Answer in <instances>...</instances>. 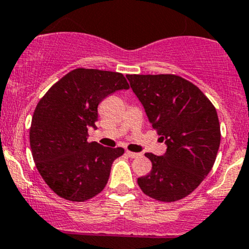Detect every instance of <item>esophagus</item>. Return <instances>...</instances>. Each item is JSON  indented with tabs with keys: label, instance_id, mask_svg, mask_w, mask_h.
I'll list each match as a JSON object with an SVG mask.
<instances>
[{
	"label": "esophagus",
	"instance_id": "obj_1",
	"mask_svg": "<svg viewBox=\"0 0 249 249\" xmlns=\"http://www.w3.org/2000/svg\"><path fill=\"white\" fill-rule=\"evenodd\" d=\"M126 154L130 158H138V157H140L139 153H136V152H131V151H126Z\"/></svg>",
	"mask_w": 249,
	"mask_h": 249
}]
</instances>
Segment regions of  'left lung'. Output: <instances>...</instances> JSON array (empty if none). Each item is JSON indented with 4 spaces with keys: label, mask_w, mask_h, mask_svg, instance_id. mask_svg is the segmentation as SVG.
I'll return each mask as SVG.
<instances>
[{
    "label": "left lung",
    "mask_w": 249,
    "mask_h": 249,
    "mask_svg": "<svg viewBox=\"0 0 249 249\" xmlns=\"http://www.w3.org/2000/svg\"><path fill=\"white\" fill-rule=\"evenodd\" d=\"M126 77L152 127L167 143L162 157L145 153L152 170L138 184L159 202L183 199L202 183L217 158L221 134L215 107L198 87L178 75Z\"/></svg>",
    "instance_id": "1"
}]
</instances>
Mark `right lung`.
<instances>
[{
	"label": "right lung",
	"mask_w": 249,
	"mask_h": 249,
	"mask_svg": "<svg viewBox=\"0 0 249 249\" xmlns=\"http://www.w3.org/2000/svg\"><path fill=\"white\" fill-rule=\"evenodd\" d=\"M128 89L122 73L76 68L47 90L36 107L30 146L39 174L59 197L85 202L106 188L112 162L124 148L88 142L97 107L107 96Z\"/></svg>",
	"instance_id": "add662e5"
}]
</instances>
